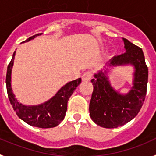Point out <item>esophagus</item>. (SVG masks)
<instances>
[{"label":"esophagus","mask_w":156,"mask_h":156,"mask_svg":"<svg viewBox=\"0 0 156 156\" xmlns=\"http://www.w3.org/2000/svg\"><path fill=\"white\" fill-rule=\"evenodd\" d=\"M92 76V72H90V71H87L85 73H83L81 78H82V80L83 81H88L91 80Z\"/></svg>","instance_id":"34e87169"}]
</instances>
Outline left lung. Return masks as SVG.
Segmentation results:
<instances>
[{"label":"left lung","mask_w":156,"mask_h":156,"mask_svg":"<svg viewBox=\"0 0 156 156\" xmlns=\"http://www.w3.org/2000/svg\"><path fill=\"white\" fill-rule=\"evenodd\" d=\"M126 52L115 56L109 65L132 64L135 67L133 86L126 95L113 89L106 76L107 71H100L91 80L93 85L89 104L91 119L97 125L115 128L124 125L137 115L147 94L148 69L141 48L123 38Z\"/></svg>","instance_id":"left-lung-1"}]
</instances>
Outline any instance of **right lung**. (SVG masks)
Listing matches in <instances>:
<instances>
[{
	"label": "right lung",
	"instance_id": "1",
	"mask_svg": "<svg viewBox=\"0 0 156 156\" xmlns=\"http://www.w3.org/2000/svg\"><path fill=\"white\" fill-rule=\"evenodd\" d=\"M41 34L42 33L34 35L23 42L29 41L37 36H40ZM15 53L16 52H13L11 61L8 65L6 74V88L8 96L13 110L16 112V114L20 119L33 127L49 128L59 125V123H60L65 116L69 99L77 86L81 83V79L79 78L66 83L52 99H50L47 102L37 106H25L16 100L11 87V72Z\"/></svg>",
	"mask_w": 156,
	"mask_h": 156
}]
</instances>
